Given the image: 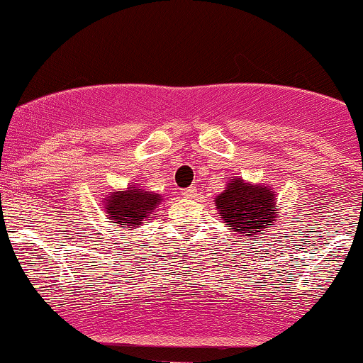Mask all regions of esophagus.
<instances>
[{
    "mask_svg": "<svg viewBox=\"0 0 363 363\" xmlns=\"http://www.w3.org/2000/svg\"><path fill=\"white\" fill-rule=\"evenodd\" d=\"M182 195L185 196V199H195V195H196V189L195 186H190V189H185L182 191Z\"/></svg>",
    "mask_w": 363,
    "mask_h": 363,
    "instance_id": "obj_1",
    "label": "esophagus"
}]
</instances>
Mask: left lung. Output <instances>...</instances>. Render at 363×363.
I'll return each mask as SVG.
<instances>
[{
    "instance_id": "1",
    "label": "left lung",
    "mask_w": 363,
    "mask_h": 363,
    "mask_svg": "<svg viewBox=\"0 0 363 363\" xmlns=\"http://www.w3.org/2000/svg\"><path fill=\"white\" fill-rule=\"evenodd\" d=\"M216 210L227 227L244 239L257 237L274 225L279 210L276 208V191L267 185H254L242 178L232 177L225 190L216 196Z\"/></svg>"
}]
</instances>
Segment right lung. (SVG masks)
Masks as SVG:
<instances>
[{
    "instance_id": "right-lung-1",
    "label": "right lung",
    "mask_w": 363,
    "mask_h": 363,
    "mask_svg": "<svg viewBox=\"0 0 363 363\" xmlns=\"http://www.w3.org/2000/svg\"><path fill=\"white\" fill-rule=\"evenodd\" d=\"M161 195L155 191H147L141 189L138 183H129L128 189L109 191L104 199L106 217L109 218L114 225L126 227L133 230L136 225L150 220V216L155 212L156 207L161 203Z\"/></svg>"
}]
</instances>
